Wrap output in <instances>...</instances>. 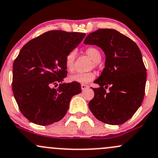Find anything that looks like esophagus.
<instances>
[{"label":"esophagus","mask_w":158,"mask_h":158,"mask_svg":"<svg viewBox=\"0 0 158 158\" xmlns=\"http://www.w3.org/2000/svg\"><path fill=\"white\" fill-rule=\"evenodd\" d=\"M81 88H82V90H85V89H87V88H88V86L86 85L82 84V85H81Z\"/></svg>","instance_id":"34e87169"}]
</instances>
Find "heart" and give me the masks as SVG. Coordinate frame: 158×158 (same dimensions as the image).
Masks as SVG:
<instances>
[{
	"label": "heart",
	"mask_w": 158,
	"mask_h": 158,
	"mask_svg": "<svg viewBox=\"0 0 158 158\" xmlns=\"http://www.w3.org/2000/svg\"><path fill=\"white\" fill-rule=\"evenodd\" d=\"M85 53L93 60L94 67H97L98 63L101 60V52L96 47H88L86 48ZM76 58V52L71 51L67 54L65 58V67L68 72H73L74 70V61ZM95 78V74L92 72L88 73H77L70 76L69 81L82 84H86L94 80Z\"/></svg>",
	"instance_id": "heart-1"
}]
</instances>
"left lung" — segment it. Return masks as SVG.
<instances>
[{"mask_svg":"<svg viewBox=\"0 0 158 158\" xmlns=\"http://www.w3.org/2000/svg\"><path fill=\"white\" fill-rule=\"evenodd\" d=\"M84 43L99 46L106 55L105 68L94 81L100 87L93 88L94 97L88 107L102 122L124 124L139 108L145 95L146 69L141 52L132 40L114 29H98Z\"/></svg>","mask_w":158,"mask_h":158,"instance_id":"1","label":"left lung"}]
</instances>
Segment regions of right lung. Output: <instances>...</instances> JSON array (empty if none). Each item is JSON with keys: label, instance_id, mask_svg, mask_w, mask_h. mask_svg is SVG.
Wrapping results in <instances>:
<instances>
[{"label": "right lung", "instance_id": "add662e5", "mask_svg": "<svg viewBox=\"0 0 158 158\" xmlns=\"http://www.w3.org/2000/svg\"><path fill=\"white\" fill-rule=\"evenodd\" d=\"M84 33L49 31L27 42L13 67V92L21 112L31 122L48 125L61 120L71 98L82 91L78 82L63 83L65 58Z\"/></svg>", "mask_w": 158, "mask_h": 158}]
</instances>
